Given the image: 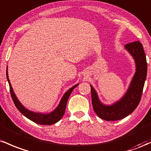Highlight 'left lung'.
Listing matches in <instances>:
<instances>
[{
    "instance_id": "8db88e82",
    "label": "left lung",
    "mask_w": 151,
    "mask_h": 151,
    "mask_svg": "<svg viewBox=\"0 0 151 151\" xmlns=\"http://www.w3.org/2000/svg\"><path fill=\"white\" fill-rule=\"evenodd\" d=\"M125 47L134 58L136 72L123 98L112 106H104L100 102L96 91L91 86L93 108L98 117L105 121H118L126 118L134 111L141 99L147 75L146 57L143 47L139 41L127 43Z\"/></svg>"
}]
</instances>
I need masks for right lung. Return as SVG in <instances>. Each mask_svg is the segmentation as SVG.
I'll list each match as a JSON object with an SVG mask.
<instances>
[{
  "label": "right lung",
  "instance_id": "1",
  "mask_svg": "<svg viewBox=\"0 0 151 151\" xmlns=\"http://www.w3.org/2000/svg\"><path fill=\"white\" fill-rule=\"evenodd\" d=\"M6 77H7L8 83H9L10 92H11L12 99H13V103H14L15 106H16L17 109H18L23 116H25L26 118H28V119L30 120V121H33L34 123H38V124L40 125H52L57 123L58 121H59L61 119L63 116V114L65 113L68 99L69 96H70V93H72L73 90L75 88L76 86L78 85L77 84L76 85V86H74L73 87H72L71 88L69 89L68 91L64 94L61 101H60V103H59L58 106L55 111H53L52 113H49V114H42V113L31 112V111H28V110H27L26 108H25L23 106H22L21 103H20V101H18V98H16V95L13 93V88H12L11 87V83H10L9 78H8V66L7 70H6Z\"/></svg>",
  "mask_w": 151,
  "mask_h": 151
}]
</instances>
